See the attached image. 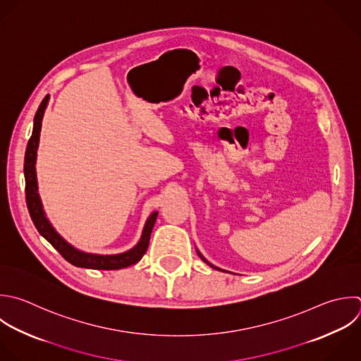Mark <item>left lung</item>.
<instances>
[{"instance_id":"1","label":"left lung","mask_w":361,"mask_h":361,"mask_svg":"<svg viewBox=\"0 0 361 361\" xmlns=\"http://www.w3.org/2000/svg\"><path fill=\"white\" fill-rule=\"evenodd\" d=\"M199 255H200V254H199ZM200 257H202V255H200ZM202 259H203V261H204V262H207V261H206V259H204V258H203V257H202ZM207 264H209V262H207ZM209 265H212V264H209ZM212 267H213V265H212ZM214 268H216V267H214ZM216 269H219V268H216Z\"/></svg>"}]
</instances>
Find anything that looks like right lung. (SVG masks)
I'll return each instance as SVG.
<instances>
[{"label": "right lung", "mask_w": 361, "mask_h": 361, "mask_svg": "<svg viewBox=\"0 0 361 361\" xmlns=\"http://www.w3.org/2000/svg\"><path fill=\"white\" fill-rule=\"evenodd\" d=\"M49 96H47L34 120V131L32 135L28 141L27 145V152H25V161H24V173H25V197H27V206L31 214V219L39 231L41 235H44L52 245L54 248L72 265L75 267H82V268H92V269H121L127 268L133 264H137L142 255L147 252L148 244H149V237L158 216V212H154L149 219L147 220V224L144 227L140 243L131 248L130 251H126L123 254H116V255H97V254H87L82 252L76 248H73L69 243H66L51 226L48 219L45 217L41 199L38 195V186H37V175H35V161H37V149L39 144V133L42 127V117L48 104Z\"/></svg>", "instance_id": "add662e5"}]
</instances>
